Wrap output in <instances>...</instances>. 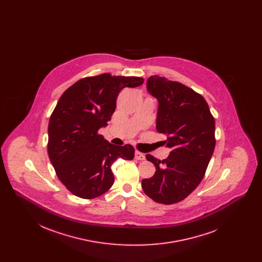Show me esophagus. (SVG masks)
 Instances as JSON below:
<instances>
[{
	"label": "esophagus",
	"mask_w": 262,
	"mask_h": 262,
	"mask_svg": "<svg viewBox=\"0 0 262 262\" xmlns=\"http://www.w3.org/2000/svg\"><path fill=\"white\" fill-rule=\"evenodd\" d=\"M135 158H136L137 160H140V161H142V160H144V159H145V155H144L143 153L139 152V151H136V153H135Z\"/></svg>",
	"instance_id": "1"
}]
</instances>
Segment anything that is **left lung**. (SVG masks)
<instances>
[{
    "label": "left lung",
    "mask_w": 262,
    "mask_h": 262,
    "mask_svg": "<svg viewBox=\"0 0 262 262\" xmlns=\"http://www.w3.org/2000/svg\"><path fill=\"white\" fill-rule=\"evenodd\" d=\"M147 90L158 100L156 129L167 136L164 144L171 152L162 161L146 155L156 172L141 186L154 201L173 204L185 200L203 179L215 148V121L205 99L180 82L153 75Z\"/></svg>",
    "instance_id": "obj_1"
}]
</instances>
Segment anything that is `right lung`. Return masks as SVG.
Here are the masks:
<instances>
[{"label":"right lung","instance_id":"right-lung-1","mask_svg":"<svg viewBox=\"0 0 262 262\" xmlns=\"http://www.w3.org/2000/svg\"><path fill=\"white\" fill-rule=\"evenodd\" d=\"M143 81L137 76H89L60 97L48 125V154L59 180L73 194L86 200L102 195L114 184L113 163L134 159L130 144H111L98 130L111 120L120 91Z\"/></svg>","mask_w":262,"mask_h":262}]
</instances>
